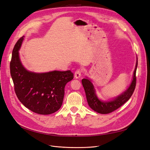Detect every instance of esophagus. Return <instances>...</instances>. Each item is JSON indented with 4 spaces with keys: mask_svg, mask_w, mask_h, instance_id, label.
<instances>
[{
    "mask_svg": "<svg viewBox=\"0 0 150 150\" xmlns=\"http://www.w3.org/2000/svg\"><path fill=\"white\" fill-rule=\"evenodd\" d=\"M81 74H82V71H81L79 69H77L76 71V72H75V73H74V77H75L76 78H77V79L79 78L80 77H81Z\"/></svg>",
    "mask_w": 150,
    "mask_h": 150,
    "instance_id": "1",
    "label": "esophagus"
}]
</instances>
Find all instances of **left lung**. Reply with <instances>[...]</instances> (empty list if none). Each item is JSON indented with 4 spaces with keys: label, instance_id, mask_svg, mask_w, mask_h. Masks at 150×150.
Segmentation results:
<instances>
[{
    "label": "left lung",
    "instance_id": "left-lung-1",
    "mask_svg": "<svg viewBox=\"0 0 150 150\" xmlns=\"http://www.w3.org/2000/svg\"><path fill=\"white\" fill-rule=\"evenodd\" d=\"M138 66V61L136 64L134 71L133 79L128 89L125 92L121 94L120 96L116 98L114 100L110 102H103L99 100L95 94L94 86L91 81L88 79H83L82 84L84 87L86 99L90 108L96 112L100 114H108L118 109L122 105L128 101L134 92L137 84V76L136 72Z\"/></svg>",
    "mask_w": 150,
    "mask_h": 150
}]
</instances>
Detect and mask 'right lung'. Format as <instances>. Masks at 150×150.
I'll list each match as a JSON object with an SVG mask.
<instances>
[{
  "mask_svg": "<svg viewBox=\"0 0 150 150\" xmlns=\"http://www.w3.org/2000/svg\"><path fill=\"white\" fill-rule=\"evenodd\" d=\"M24 36L13 49L10 71L14 91L19 100L34 112L50 115L61 108L64 96L66 84L74 78L71 71H54L46 73H34L22 65L19 50Z\"/></svg>",
  "mask_w": 150,
  "mask_h": 150,
  "instance_id": "obj_1",
  "label": "right lung"
}]
</instances>
